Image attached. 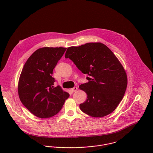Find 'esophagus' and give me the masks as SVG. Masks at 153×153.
<instances>
[{"mask_svg": "<svg viewBox=\"0 0 153 153\" xmlns=\"http://www.w3.org/2000/svg\"><path fill=\"white\" fill-rule=\"evenodd\" d=\"M77 89H78V88L74 87L72 88H71V91H72V92H74L76 91H77Z\"/></svg>", "mask_w": 153, "mask_h": 153, "instance_id": "1", "label": "esophagus"}]
</instances>
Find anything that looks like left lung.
<instances>
[{
    "label": "left lung",
    "mask_w": 153,
    "mask_h": 153,
    "mask_svg": "<svg viewBox=\"0 0 153 153\" xmlns=\"http://www.w3.org/2000/svg\"><path fill=\"white\" fill-rule=\"evenodd\" d=\"M69 58L88 82L79 85L87 94L81 110L92 117H103L113 112L123 98L127 86L126 71L116 56L104 44L87 43L69 47Z\"/></svg>",
    "instance_id": "1"
}]
</instances>
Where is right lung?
Masks as SVG:
<instances>
[{
    "mask_svg": "<svg viewBox=\"0 0 153 153\" xmlns=\"http://www.w3.org/2000/svg\"><path fill=\"white\" fill-rule=\"evenodd\" d=\"M66 48L44 47L35 51L23 66L18 82V94L23 105L34 115L47 118L62 109L69 94L53 87V70Z\"/></svg>",
    "mask_w": 153,
    "mask_h": 153,
    "instance_id": "right-lung-1",
    "label": "right lung"
}]
</instances>
